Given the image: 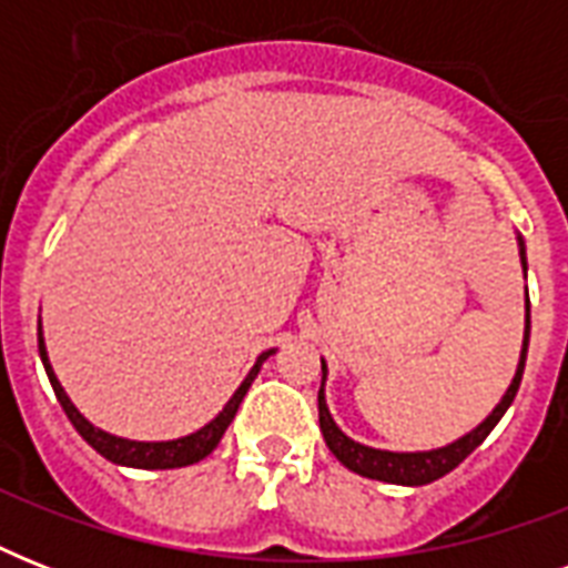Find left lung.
I'll list each match as a JSON object with an SVG mask.
<instances>
[{"mask_svg": "<svg viewBox=\"0 0 568 568\" xmlns=\"http://www.w3.org/2000/svg\"><path fill=\"white\" fill-rule=\"evenodd\" d=\"M521 244V239H519ZM521 265L528 271V258H525V247H521ZM528 342H530V306H528V318H525V345H521V359L519 368H516V377H513L510 388H507V395L501 397V404L495 406L493 415L486 418L477 430H471L468 436L457 439L448 448L439 450H418V454H392V450H377V448H365L359 442L347 439L345 433L338 430L336 422H333V415L327 409V400H324V379H327V365H321V392H318V422H321V433H324V442H327V448L333 450V457L342 463L345 468L356 471V475L372 477V480H383V484H400V486H424L433 484V480H439L448 471L463 463V459L471 454V450L480 445V442L493 433V427L501 422V415L507 413V406L513 404V397L519 392L521 383V372H525V356H528Z\"/></svg>", "mask_w": 568, "mask_h": 568, "instance_id": "1", "label": "left lung"}]
</instances>
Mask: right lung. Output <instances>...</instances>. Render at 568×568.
Here are the masks:
<instances>
[{"instance_id": "right-lung-1", "label": "right lung", "mask_w": 568, "mask_h": 568, "mask_svg": "<svg viewBox=\"0 0 568 568\" xmlns=\"http://www.w3.org/2000/svg\"><path fill=\"white\" fill-rule=\"evenodd\" d=\"M38 347H40V359H43V368H47L49 374V383H52V392H55L58 397V404H61V409L67 413L70 424L79 430V436H82V439L105 459L120 463V466H132V468H182V466H194V463H200L203 457H209V454L217 448V442H221V436L226 433V427H230V422L235 418V413H239L241 400H244V395H247L250 383L256 379L262 363H265L267 356L274 354V351H267V354L258 356L256 365H253V372H250L247 379L241 383L239 392L230 397V404L223 406V413L217 415L214 422L205 424L203 430H196L191 433V436H185V439H173V442H129V439H118V436H111V433H102L100 427H93V424L88 422V418H84L73 404H70V397L64 395V388H61L58 377L52 374V365H49L47 359V347H43V336H40V333H38Z\"/></svg>"}]
</instances>
